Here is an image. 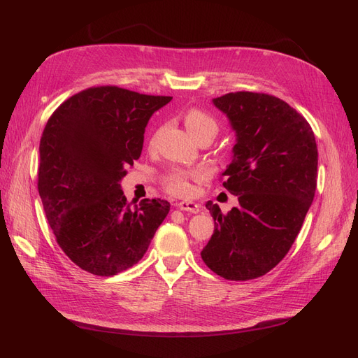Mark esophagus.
I'll use <instances>...</instances> for the list:
<instances>
[{"instance_id":"34e87169","label":"esophagus","mask_w":358,"mask_h":358,"mask_svg":"<svg viewBox=\"0 0 358 358\" xmlns=\"http://www.w3.org/2000/svg\"><path fill=\"white\" fill-rule=\"evenodd\" d=\"M176 206L180 210H185V212H191V213L200 212V204L194 203V201H179Z\"/></svg>"}]
</instances>
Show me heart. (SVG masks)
I'll list each match as a JSON object with an SVG mask.
<instances>
[{"mask_svg":"<svg viewBox=\"0 0 358 358\" xmlns=\"http://www.w3.org/2000/svg\"><path fill=\"white\" fill-rule=\"evenodd\" d=\"M185 125L194 138L200 136H212L215 137L218 133V124L215 117L200 109H191L185 113ZM201 178V171L199 170H183V169H171L166 173V187L170 192L178 196H187L192 191L191 180Z\"/></svg>","mask_w":358,"mask_h":358,"instance_id":"heart-1","label":"heart"}]
</instances>
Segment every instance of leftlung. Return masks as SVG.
<instances>
[{
	"mask_svg": "<svg viewBox=\"0 0 358 358\" xmlns=\"http://www.w3.org/2000/svg\"><path fill=\"white\" fill-rule=\"evenodd\" d=\"M236 133L222 176L239 208L224 215L206 203L215 221L201 258L229 280L270 272L294 243L317 189L318 149L309 122L278 96L230 92L212 100Z\"/></svg>",
	"mask_w": 358,
	"mask_h": 358,
	"instance_id": "8db88e82",
	"label": "left lung"
}]
</instances>
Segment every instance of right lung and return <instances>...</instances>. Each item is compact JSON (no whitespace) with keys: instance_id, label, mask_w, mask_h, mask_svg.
<instances>
[{"instance_id":"right-lung-1","label":"right lung","mask_w":358,"mask_h":358,"mask_svg":"<svg viewBox=\"0 0 358 358\" xmlns=\"http://www.w3.org/2000/svg\"><path fill=\"white\" fill-rule=\"evenodd\" d=\"M171 96L117 86L76 94L52 113L40 140L38 194L57 242L74 264L113 276L137 264L170 210L121 189L143 149L145 128Z\"/></svg>"}]
</instances>
